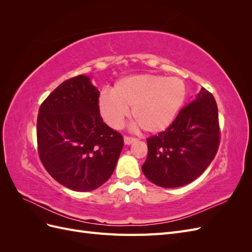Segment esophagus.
<instances>
[{
  "label": "esophagus",
  "instance_id": "esophagus-1",
  "mask_svg": "<svg viewBox=\"0 0 252 252\" xmlns=\"http://www.w3.org/2000/svg\"><path fill=\"white\" fill-rule=\"evenodd\" d=\"M135 141H136V139H135V138H132V136H128V135H125V136H124V143H125L126 145H130V144L134 143Z\"/></svg>",
  "mask_w": 252,
  "mask_h": 252
}]
</instances>
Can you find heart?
I'll use <instances>...</instances> for the list:
<instances>
[{
    "mask_svg": "<svg viewBox=\"0 0 252 252\" xmlns=\"http://www.w3.org/2000/svg\"><path fill=\"white\" fill-rule=\"evenodd\" d=\"M185 97V84L177 77L136 74L117 81L110 94H101L98 109L113 128L122 126L131 109L132 120L143 131L158 133L169 127Z\"/></svg>",
    "mask_w": 252,
    "mask_h": 252,
    "instance_id": "1",
    "label": "heart"
}]
</instances>
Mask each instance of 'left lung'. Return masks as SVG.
<instances>
[{
	"mask_svg": "<svg viewBox=\"0 0 252 252\" xmlns=\"http://www.w3.org/2000/svg\"><path fill=\"white\" fill-rule=\"evenodd\" d=\"M220 136L217 102L208 90L202 88L165 131L147 139L148 155L142 166L143 173L164 188L187 185L215 158Z\"/></svg>",
	"mask_w": 252,
	"mask_h": 252,
	"instance_id": "1",
	"label": "left lung"
}]
</instances>
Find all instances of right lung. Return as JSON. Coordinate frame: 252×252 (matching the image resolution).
<instances>
[{"instance_id":"obj_1","label":"right lung","mask_w":252,"mask_h":252,"mask_svg":"<svg viewBox=\"0 0 252 252\" xmlns=\"http://www.w3.org/2000/svg\"><path fill=\"white\" fill-rule=\"evenodd\" d=\"M98 97L90 79L81 74L53 90L37 114L41 162L53 179L75 191L103 185L124 146L121 133L103 122Z\"/></svg>"}]
</instances>
